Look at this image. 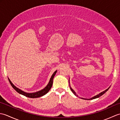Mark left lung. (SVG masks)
Returning a JSON list of instances; mask_svg holds the SVG:
<instances>
[{"label":"left lung","instance_id":"8db88e82","mask_svg":"<svg viewBox=\"0 0 120 120\" xmlns=\"http://www.w3.org/2000/svg\"><path fill=\"white\" fill-rule=\"evenodd\" d=\"M68 81H69V83H70V79L68 80ZM70 85V87L71 90V91H72V92L74 93V95H76V96H78H78L77 95V94H76V93L74 91V90L71 87V86H70V85ZM109 88H110V86H109V87L107 89H106V90H105V91H103V92H101L100 93H99L98 94H97L96 95L92 97V98H90L87 99V98H81V99H86V100H90V99H95V98H99V97H100V96H101V95H103L104 93H105L108 90V89H109Z\"/></svg>","mask_w":120,"mask_h":120}]
</instances>
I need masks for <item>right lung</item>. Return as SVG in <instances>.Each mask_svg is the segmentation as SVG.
<instances>
[{"label":"right lung","mask_w":120,"mask_h":120,"mask_svg":"<svg viewBox=\"0 0 120 120\" xmlns=\"http://www.w3.org/2000/svg\"><path fill=\"white\" fill-rule=\"evenodd\" d=\"M57 72V71H56L55 72L53 73L52 76H51L49 81V82H48V83L47 84V85L46 86L44 89H43L42 90H40L39 91H37V92H36L27 93V92H24V91L21 90L20 89L17 88L16 86H15L12 83L11 81L10 80V79L9 78H8V79H9V81L10 84H11V85L13 87V88L14 90L16 92H17L21 94H22V95H23L26 97H28V98H40V97H41L43 95H45V94L47 93L48 92V91L50 90V89H51V88H52V85L53 77H54V76H55Z\"/></svg>","instance_id":"right-lung-1"}]
</instances>
